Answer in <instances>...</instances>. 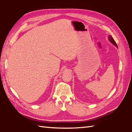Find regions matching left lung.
Returning a JSON list of instances; mask_svg holds the SVG:
<instances>
[{
    "instance_id": "left-lung-1",
    "label": "left lung",
    "mask_w": 132,
    "mask_h": 132,
    "mask_svg": "<svg viewBox=\"0 0 132 132\" xmlns=\"http://www.w3.org/2000/svg\"><path fill=\"white\" fill-rule=\"evenodd\" d=\"M108 38H109V41L113 44V45H114L117 48H118V46H117V43H116V42L114 41V39L112 38V36H111V35H109V37H108Z\"/></svg>"
}]
</instances>
